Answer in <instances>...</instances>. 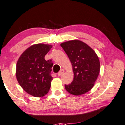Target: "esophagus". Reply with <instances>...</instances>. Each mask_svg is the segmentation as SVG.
Wrapping results in <instances>:
<instances>
[{"mask_svg": "<svg viewBox=\"0 0 125 125\" xmlns=\"http://www.w3.org/2000/svg\"><path fill=\"white\" fill-rule=\"evenodd\" d=\"M64 70H63V69H62V70H61L60 71H59V72L58 73V76H61V75H62L63 73H64Z\"/></svg>", "mask_w": 125, "mask_h": 125, "instance_id": "obj_1", "label": "esophagus"}]
</instances>
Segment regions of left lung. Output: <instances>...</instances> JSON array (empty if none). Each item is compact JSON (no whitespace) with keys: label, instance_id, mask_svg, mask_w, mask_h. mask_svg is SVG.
<instances>
[{"label":"left lung","instance_id":"obj_1","mask_svg":"<svg viewBox=\"0 0 125 125\" xmlns=\"http://www.w3.org/2000/svg\"><path fill=\"white\" fill-rule=\"evenodd\" d=\"M68 55L74 78L71 84H65L70 94L79 96L88 92L94 87L100 73V61L93 49L79 40H71L61 44Z\"/></svg>","mask_w":125,"mask_h":125}]
</instances>
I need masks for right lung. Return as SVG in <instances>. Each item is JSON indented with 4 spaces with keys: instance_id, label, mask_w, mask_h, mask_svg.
Listing matches in <instances>:
<instances>
[{
    "instance_id": "add662e5",
    "label": "right lung",
    "mask_w": 125,
    "mask_h": 125,
    "mask_svg": "<svg viewBox=\"0 0 125 125\" xmlns=\"http://www.w3.org/2000/svg\"><path fill=\"white\" fill-rule=\"evenodd\" d=\"M51 45L35 44L23 52L17 61L16 76L24 91L34 97H43L48 93L52 80V61L45 56Z\"/></svg>"
}]
</instances>
